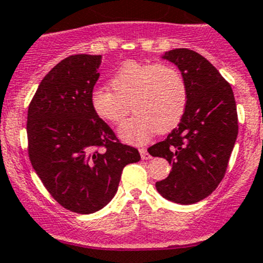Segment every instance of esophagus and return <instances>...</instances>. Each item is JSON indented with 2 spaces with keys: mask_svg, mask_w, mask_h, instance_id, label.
<instances>
[{
  "mask_svg": "<svg viewBox=\"0 0 263 263\" xmlns=\"http://www.w3.org/2000/svg\"><path fill=\"white\" fill-rule=\"evenodd\" d=\"M140 154H141L142 160H148V159L151 158L150 154L147 153V150H146V148H145V147H141V148H140Z\"/></svg>",
  "mask_w": 263,
  "mask_h": 263,
  "instance_id": "34e87169",
  "label": "esophagus"
}]
</instances>
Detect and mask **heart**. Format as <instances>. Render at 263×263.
<instances>
[{
	"label": "heart",
	"mask_w": 263,
	"mask_h": 263,
	"mask_svg": "<svg viewBox=\"0 0 263 263\" xmlns=\"http://www.w3.org/2000/svg\"><path fill=\"white\" fill-rule=\"evenodd\" d=\"M110 86L91 91V107L108 123H121L131 110L136 115L119 127V136L129 144H142L155 132L176 128L187 109L188 87L176 67L165 63L127 61L110 80Z\"/></svg>",
	"instance_id": "heart-1"
}]
</instances>
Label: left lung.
Listing matches in <instances>:
<instances>
[{"label":"left lung","instance_id":"1","mask_svg":"<svg viewBox=\"0 0 263 263\" xmlns=\"http://www.w3.org/2000/svg\"><path fill=\"white\" fill-rule=\"evenodd\" d=\"M187 82V109L164 141L147 148L172 164L171 174L155 183L164 198L192 205L208 197L224 178L238 136V115L232 86L195 50L165 52Z\"/></svg>","mask_w":263,"mask_h":263}]
</instances>
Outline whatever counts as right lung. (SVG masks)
<instances>
[{
  "mask_svg": "<svg viewBox=\"0 0 263 263\" xmlns=\"http://www.w3.org/2000/svg\"><path fill=\"white\" fill-rule=\"evenodd\" d=\"M102 55L65 58L44 76L28 109V153L53 198L67 210L91 214L118 190L122 171L141 159L123 145L91 107Z\"/></svg>",
  "mask_w": 263,
  "mask_h": 263,
  "instance_id": "1",
  "label": "right lung"
}]
</instances>
